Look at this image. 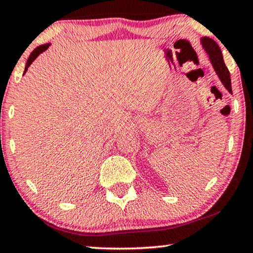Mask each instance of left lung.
Wrapping results in <instances>:
<instances>
[{"mask_svg": "<svg viewBox=\"0 0 253 253\" xmlns=\"http://www.w3.org/2000/svg\"><path fill=\"white\" fill-rule=\"evenodd\" d=\"M201 42L205 52L209 55L210 62H211L216 76L219 77L220 81H221L223 86L226 87V89L228 90L230 94H233L232 83H230V73L228 69H227L225 62H223V57L219 45L216 44V42L214 40H212V39H210L208 37L202 38Z\"/></svg>", "mask_w": 253, "mask_h": 253, "instance_id": "8db88e82", "label": "left lung"}]
</instances>
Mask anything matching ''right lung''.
I'll list each match as a JSON object with an SVG mask.
<instances>
[{"mask_svg": "<svg viewBox=\"0 0 253 253\" xmlns=\"http://www.w3.org/2000/svg\"><path fill=\"white\" fill-rule=\"evenodd\" d=\"M49 45H50V43H45V44H42V45H39L38 48H35L33 51H32V54L30 55V57H28V59H27V63H26V66H25V71H24V74L26 73V71H27V69L28 67H30V65L32 63L34 62V59L37 58V57L40 55V54H42V52L43 51H45L47 50V49L49 48Z\"/></svg>", "mask_w": 253, "mask_h": 253, "instance_id": "obj_1", "label": "right lung"}]
</instances>
